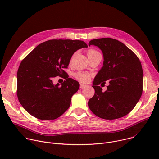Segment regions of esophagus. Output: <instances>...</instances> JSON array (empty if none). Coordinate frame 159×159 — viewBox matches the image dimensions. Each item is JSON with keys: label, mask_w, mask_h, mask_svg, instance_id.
<instances>
[{"label": "esophagus", "mask_w": 159, "mask_h": 159, "mask_svg": "<svg viewBox=\"0 0 159 159\" xmlns=\"http://www.w3.org/2000/svg\"><path fill=\"white\" fill-rule=\"evenodd\" d=\"M86 87V85H84V84H80V87L81 88V89H84V88H85Z\"/></svg>", "instance_id": "obj_1"}]
</instances>
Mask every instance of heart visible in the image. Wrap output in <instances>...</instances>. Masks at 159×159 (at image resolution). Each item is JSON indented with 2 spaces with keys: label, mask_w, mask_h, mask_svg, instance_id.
<instances>
[{
  "label": "heart",
  "mask_w": 159,
  "mask_h": 159,
  "mask_svg": "<svg viewBox=\"0 0 159 159\" xmlns=\"http://www.w3.org/2000/svg\"><path fill=\"white\" fill-rule=\"evenodd\" d=\"M98 54H100V53L94 49H90L87 52L88 57L93 56V55H98ZM74 77H75V79H76L77 80H78L80 82H87L89 80L90 77H91V74L88 73V72L78 71L74 74Z\"/></svg>",
  "instance_id": "1"
}]
</instances>
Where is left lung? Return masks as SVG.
I'll use <instances>...</instances> for the list:
<instances>
[{"label": "left lung", "mask_w": 159, "mask_h": 159, "mask_svg": "<svg viewBox=\"0 0 159 159\" xmlns=\"http://www.w3.org/2000/svg\"><path fill=\"white\" fill-rule=\"evenodd\" d=\"M94 45L102 52L103 66L93 82L94 96L88 106L95 115L104 120L122 118L134 107L143 91V73L138 57L125 44L110 38L94 39ZM109 80L105 92L98 86Z\"/></svg>", "instance_id": "1"}]
</instances>
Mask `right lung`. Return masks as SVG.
Here are the masks:
<instances>
[{
	"instance_id": "add662e5",
	"label": "right lung",
	"mask_w": 159,
	"mask_h": 159,
	"mask_svg": "<svg viewBox=\"0 0 159 159\" xmlns=\"http://www.w3.org/2000/svg\"><path fill=\"white\" fill-rule=\"evenodd\" d=\"M81 40L51 39L44 41L21 61L17 71V95L19 102L33 116L53 120L69 109L79 83L63 70L77 50L87 48ZM59 75L66 79L61 85L52 84Z\"/></svg>"
}]
</instances>
